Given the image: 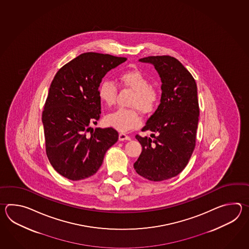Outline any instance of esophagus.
I'll return each instance as SVG.
<instances>
[{"label": "esophagus", "instance_id": "1", "mask_svg": "<svg viewBox=\"0 0 249 249\" xmlns=\"http://www.w3.org/2000/svg\"><path fill=\"white\" fill-rule=\"evenodd\" d=\"M131 137L129 135H127L125 133H119V141H130Z\"/></svg>", "mask_w": 249, "mask_h": 249}]
</instances>
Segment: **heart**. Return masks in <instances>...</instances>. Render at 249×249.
I'll return each instance as SVG.
<instances>
[{
  "label": "heart",
  "instance_id": "b5f03b06",
  "mask_svg": "<svg viewBox=\"0 0 249 249\" xmlns=\"http://www.w3.org/2000/svg\"><path fill=\"white\" fill-rule=\"evenodd\" d=\"M118 79L122 86L133 91L129 102L132 108H118L107 116V124L120 132H129L142 124L136 108L144 115L151 114L159 105L160 91L151 86L148 76L137 69L123 72ZM117 94V85L112 80H102L98 86L99 98L106 106L111 107L116 103Z\"/></svg>",
  "mask_w": 249,
  "mask_h": 249
}]
</instances>
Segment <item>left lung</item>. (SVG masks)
I'll list each match as a JSON object with an SVG mask.
<instances>
[{
  "label": "left lung",
  "mask_w": 249,
  "mask_h": 249,
  "mask_svg": "<svg viewBox=\"0 0 249 249\" xmlns=\"http://www.w3.org/2000/svg\"><path fill=\"white\" fill-rule=\"evenodd\" d=\"M139 61L155 67L162 82V95L158 109L142 129L153 132L151 138L135 136L142 150L133 166L145 179L161 181L185 168L196 146L199 116L196 84L174 57L149 56Z\"/></svg>",
  "instance_id": "8db88e82"
}]
</instances>
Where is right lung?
I'll list each match as a JSON object with an SVG mask.
<instances>
[{
    "mask_svg": "<svg viewBox=\"0 0 249 249\" xmlns=\"http://www.w3.org/2000/svg\"><path fill=\"white\" fill-rule=\"evenodd\" d=\"M126 58L83 53L64 65L53 78L42 111L48 159L58 174L71 180L97 173L107 150L117 142L112 127L90 131L101 117L98 86L105 74Z\"/></svg>",
    "mask_w": 249,
    "mask_h": 249,
    "instance_id": "add662e5",
    "label": "right lung"
}]
</instances>
